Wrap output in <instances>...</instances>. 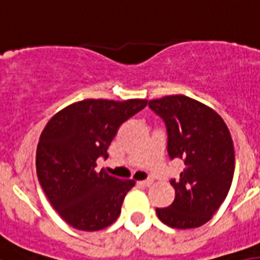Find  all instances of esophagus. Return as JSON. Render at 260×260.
<instances>
[{
  "label": "esophagus",
  "mask_w": 260,
  "mask_h": 260,
  "mask_svg": "<svg viewBox=\"0 0 260 260\" xmlns=\"http://www.w3.org/2000/svg\"><path fill=\"white\" fill-rule=\"evenodd\" d=\"M138 184L142 187H150L153 184L152 179H148V180H142V182H138Z\"/></svg>",
  "instance_id": "1"
}]
</instances>
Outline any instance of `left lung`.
<instances>
[{"instance_id":"8db88e82","label":"left lung","mask_w":260,"mask_h":260,"mask_svg":"<svg viewBox=\"0 0 260 260\" xmlns=\"http://www.w3.org/2000/svg\"><path fill=\"white\" fill-rule=\"evenodd\" d=\"M164 119L168 132V154L182 158L184 170L175 188L172 205L156 209L164 224L176 229L206 224L224 202L235 172V148L224 119L206 104L172 94L149 102Z\"/></svg>"}]
</instances>
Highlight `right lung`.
Returning a JSON list of instances; mask_svg holds the SVG:
<instances>
[{
  "label": "right lung",
  "mask_w": 260,
  "mask_h": 260,
  "mask_svg": "<svg viewBox=\"0 0 260 260\" xmlns=\"http://www.w3.org/2000/svg\"><path fill=\"white\" fill-rule=\"evenodd\" d=\"M146 104L145 99H86L47 122L36 148V174L50 203L70 226L93 232L119 217L136 182L96 172V160L107 157L120 124Z\"/></svg>",
  "instance_id": "right-lung-1"
}]
</instances>
